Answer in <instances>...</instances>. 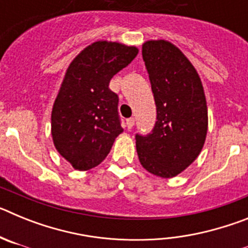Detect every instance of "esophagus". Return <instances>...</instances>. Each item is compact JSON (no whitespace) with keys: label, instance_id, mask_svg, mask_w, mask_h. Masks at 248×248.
<instances>
[{"label":"esophagus","instance_id":"34e87169","mask_svg":"<svg viewBox=\"0 0 248 248\" xmlns=\"http://www.w3.org/2000/svg\"><path fill=\"white\" fill-rule=\"evenodd\" d=\"M134 124H135L134 118H129V119H126V126H128V129L133 128V126H134Z\"/></svg>","mask_w":248,"mask_h":248}]
</instances>
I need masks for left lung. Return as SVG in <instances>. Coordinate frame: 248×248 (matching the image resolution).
Masks as SVG:
<instances>
[{"label":"left lung","instance_id":"left-lung-1","mask_svg":"<svg viewBox=\"0 0 248 248\" xmlns=\"http://www.w3.org/2000/svg\"><path fill=\"white\" fill-rule=\"evenodd\" d=\"M156 123L148 137L137 135V153L146 171L175 177L198 159L209 126L205 91L198 71L179 48L165 39L143 43Z\"/></svg>","mask_w":248,"mask_h":248}]
</instances>
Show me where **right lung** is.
Returning <instances> with one entry per match:
<instances>
[{"instance_id":"add662e5","label":"right lung","mask_w":248,"mask_h":248,"mask_svg":"<svg viewBox=\"0 0 248 248\" xmlns=\"http://www.w3.org/2000/svg\"><path fill=\"white\" fill-rule=\"evenodd\" d=\"M139 53L135 46L97 41L87 46L65 71L50 114L57 151L76 170L99 165L124 129L118 95L109 82Z\"/></svg>"}]
</instances>
